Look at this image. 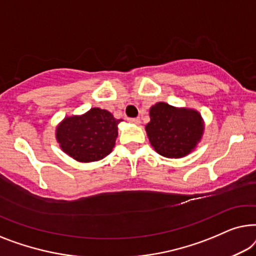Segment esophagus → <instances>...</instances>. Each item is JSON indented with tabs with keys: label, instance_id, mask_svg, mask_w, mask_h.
Instances as JSON below:
<instances>
[{
	"label": "esophagus",
	"instance_id": "esophagus-1",
	"mask_svg": "<svg viewBox=\"0 0 256 256\" xmlns=\"http://www.w3.org/2000/svg\"><path fill=\"white\" fill-rule=\"evenodd\" d=\"M128 122L132 124H139L140 123V120L139 118H128Z\"/></svg>",
	"mask_w": 256,
	"mask_h": 256
}]
</instances>
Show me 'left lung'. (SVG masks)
Returning <instances> with one entry per match:
<instances>
[{"label":"left lung","instance_id":"8db88e82","mask_svg":"<svg viewBox=\"0 0 256 256\" xmlns=\"http://www.w3.org/2000/svg\"><path fill=\"white\" fill-rule=\"evenodd\" d=\"M146 133L160 156L178 159L192 153L200 142L204 122L198 111L159 102L150 109Z\"/></svg>","mask_w":256,"mask_h":256}]
</instances>
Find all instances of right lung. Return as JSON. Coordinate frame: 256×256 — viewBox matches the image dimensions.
<instances>
[{
  "instance_id": "add662e5",
  "label": "right lung",
  "mask_w": 256,
  "mask_h": 256,
  "mask_svg": "<svg viewBox=\"0 0 256 256\" xmlns=\"http://www.w3.org/2000/svg\"><path fill=\"white\" fill-rule=\"evenodd\" d=\"M120 122L108 110L92 108L81 116L64 117L56 126V142L78 162L98 161L114 147Z\"/></svg>"
}]
</instances>
